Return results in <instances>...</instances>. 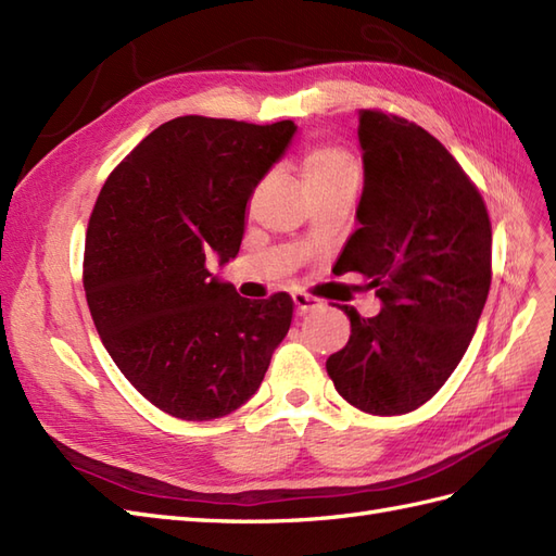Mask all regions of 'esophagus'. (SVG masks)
<instances>
[{"instance_id":"obj_1","label":"esophagus","mask_w":556,"mask_h":556,"mask_svg":"<svg viewBox=\"0 0 556 556\" xmlns=\"http://www.w3.org/2000/svg\"><path fill=\"white\" fill-rule=\"evenodd\" d=\"M293 305H295V315H307V312H312V309H317L319 307V301L317 298H312V295H307V293H293Z\"/></svg>"}]
</instances>
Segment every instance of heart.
<instances>
[{
	"label": "heart",
	"mask_w": 556,
	"mask_h": 556,
	"mask_svg": "<svg viewBox=\"0 0 556 556\" xmlns=\"http://www.w3.org/2000/svg\"><path fill=\"white\" fill-rule=\"evenodd\" d=\"M303 178L309 182H333V180H359V166L354 156L340 148H315L303 162Z\"/></svg>",
	"instance_id": "b5f03b06"
}]
</instances>
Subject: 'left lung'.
I'll return each instance as SVG.
<instances>
[{"instance_id":"8db88e82","label":"left lung","mask_w":556,"mask_h":556,"mask_svg":"<svg viewBox=\"0 0 556 556\" xmlns=\"http://www.w3.org/2000/svg\"><path fill=\"white\" fill-rule=\"evenodd\" d=\"M359 227L333 267L359 273L380 312L350 319L326 362L338 394L364 414H408L444 386L472 340L491 287V223L460 164L420 126L359 112Z\"/></svg>"}]
</instances>
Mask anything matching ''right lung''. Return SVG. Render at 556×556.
<instances>
[{"label":"right lung","mask_w":556,"mask_h":556,"mask_svg":"<svg viewBox=\"0 0 556 556\" xmlns=\"http://www.w3.org/2000/svg\"><path fill=\"white\" fill-rule=\"evenodd\" d=\"M298 126L178 117L142 138L93 206L84 291L126 380L164 414L213 420L258 392L293 301L241 298L206 261L237 258L253 190Z\"/></svg>","instance_id":"1"}]
</instances>
